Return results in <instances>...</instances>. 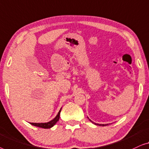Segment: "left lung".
<instances>
[{"label":"left lung","mask_w":149,"mask_h":149,"mask_svg":"<svg viewBox=\"0 0 149 149\" xmlns=\"http://www.w3.org/2000/svg\"><path fill=\"white\" fill-rule=\"evenodd\" d=\"M88 119H89V118H88ZM89 120H90V121H91L92 123H95V125H101V126H104V125H108V124H98V123H94V122H93V121H91V119H89Z\"/></svg>","instance_id":"obj_1"}]
</instances>
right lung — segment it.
<instances>
[{"instance_id": "right-lung-1", "label": "right lung", "mask_w": 149, "mask_h": 149, "mask_svg": "<svg viewBox=\"0 0 149 149\" xmlns=\"http://www.w3.org/2000/svg\"><path fill=\"white\" fill-rule=\"evenodd\" d=\"M61 108L59 111H58V114L56 115V116L54 117V119H52L49 122H46V123H30V124H32L34 126H37V127H42V128H45V129H48V128H51L53 126H54L55 125V123L57 122L59 119L60 117V113H61Z\"/></svg>"}]
</instances>
